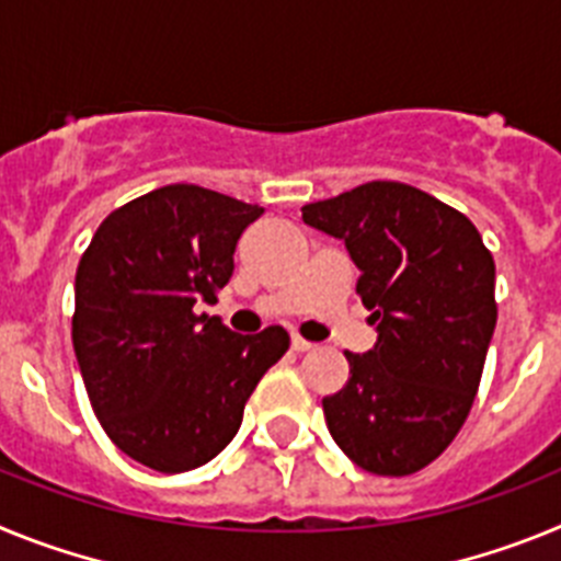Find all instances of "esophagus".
Masks as SVG:
<instances>
[{
    "instance_id": "1",
    "label": "esophagus",
    "mask_w": 561,
    "mask_h": 561,
    "mask_svg": "<svg viewBox=\"0 0 561 561\" xmlns=\"http://www.w3.org/2000/svg\"><path fill=\"white\" fill-rule=\"evenodd\" d=\"M291 348H295L297 354H304V351H311V348H314V342L304 340V336H300V334H291Z\"/></svg>"
}]
</instances>
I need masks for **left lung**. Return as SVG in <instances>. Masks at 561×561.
<instances>
[{
  "instance_id": "8db88e82",
  "label": "left lung",
  "mask_w": 561,
  "mask_h": 561,
  "mask_svg": "<svg viewBox=\"0 0 561 561\" xmlns=\"http://www.w3.org/2000/svg\"><path fill=\"white\" fill-rule=\"evenodd\" d=\"M304 221L345 241L379 331L323 399L331 438L365 472H419L472 410L497 323L492 252L463 213L401 182L306 205Z\"/></svg>"
}]
</instances>
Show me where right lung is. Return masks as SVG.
<instances>
[{
    "mask_svg": "<svg viewBox=\"0 0 561 561\" xmlns=\"http://www.w3.org/2000/svg\"><path fill=\"white\" fill-rule=\"evenodd\" d=\"M261 213L199 185L157 187L108 213L78 264L72 345L89 401L114 447L148 469L216 458L289 351L280 325L244 336L196 314L216 304Z\"/></svg>",
    "mask_w": 561,
    "mask_h": 561,
    "instance_id": "right-lung-1",
    "label": "right lung"
}]
</instances>
